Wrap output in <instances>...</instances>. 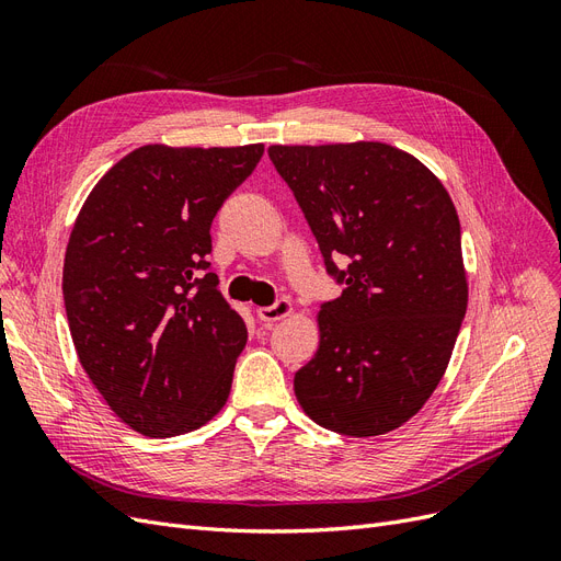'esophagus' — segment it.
Segmentation results:
<instances>
[{
	"label": "esophagus",
	"mask_w": 561,
	"mask_h": 561,
	"mask_svg": "<svg viewBox=\"0 0 561 561\" xmlns=\"http://www.w3.org/2000/svg\"><path fill=\"white\" fill-rule=\"evenodd\" d=\"M290 311H293V304L290 301H287V299H276L274 304H271V307L257 309V318L264 322V325H274V322H278L280 318L290 316Z\"/></svg>",
	"instance_id": "esophagus-1"
}]
</instances>
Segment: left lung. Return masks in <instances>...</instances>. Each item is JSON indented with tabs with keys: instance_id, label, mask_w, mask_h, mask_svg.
<instances>
[{
	"instance_id": "8db88e82",
	"label": "left lung",
	"mask_w": 561,
	"mask_h": 561,
	"mask_svg": "<svg viewBox=\"0 0 561 561\" xmlns=\"http://www.w3.org/2000/svg\"><path fill=\"white\" fill-rule=\"evenodd\" d=\"M342 297L295 375L318 426L371 437L412 419L443 379L468 307L461 225L426 165L383 142L268 147ZM346 256L350 266L333 262Z\"/></svg>"
}]
</instances>
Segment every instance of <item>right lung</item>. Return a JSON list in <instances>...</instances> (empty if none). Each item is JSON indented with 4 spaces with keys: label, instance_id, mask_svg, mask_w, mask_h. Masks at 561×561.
I'll return each instance as SVG.
<instances>
[{
    "label": "right lung",
    "instance_id": "right-lung-1",
    "mask_svg": "<svg viewBox=\"0 0 561 561\" xmlns=\"http://www.w3.org/2000/svg\"><path fill=\"white\" fill-rule=\"evenodd\" d=\"M264 145H145L77 217L62 297L81 367L126 426L190 433L222 410L248 328L217 290L210 225Z\"/></svg>",
    "mask_w": 561,
    "mask_h": 561
}]
</instances>
